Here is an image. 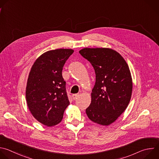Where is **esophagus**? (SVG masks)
I'll return each mask as SVG.
<instances>
[{
    "instance_id": "34e87169",
    "label": "esophagus",
    "mask_w": 159,
    "mask_h": 159,
    "mask_svg": "<svg viewBox=\"0 0 159 159\" xmlns=\"http://www.w3.org/2000/svg\"><path fill=\"white\" fill-rule=\"evenodd\" d=\"M79 93L73 94V95H72V98H73L74 100H75V99H77V98L79 97Z\"/></svg>"
}]
</instances>
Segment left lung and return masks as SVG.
<instances>
[{
    "mask_svg": "<svg viewBox=\"0 0 159 159\" xmlns=\"http://www.w3.org/2000/svg\"><path fill=\"white\" fill-rule=\"evenodd\" d=\"M95 72L92 100L85 112L90 120L102 125L115 122L130 102L132 80L129 66L114 50L85 48L79 51Z\"/></svg>",
    "mask_w": 159,
    "mask_h": 159,
    "instance_id": "obj_1",
    "label": "left lung"
}]
</instances>
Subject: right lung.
Listing matches in <instances>:
<instances>
[{
    "instance_id": "right-lung-1",
    "label": "right lung",
    "mask_w": 159,
    "mask_h": 159,
    "mask_svg": "<svg viewBox=\"0 0 159 159\" xmlns=\"http://www.w3.org/2000/svg\"><path fill=\"white\" fill-rule=\"evenodd\" d=\"M73 52L67 48L47 51L35 61L29 73L25 92L28 107L35 119L48 127L62 121L69 105L62 72Z\"/></svg>"
}]
</instances>
